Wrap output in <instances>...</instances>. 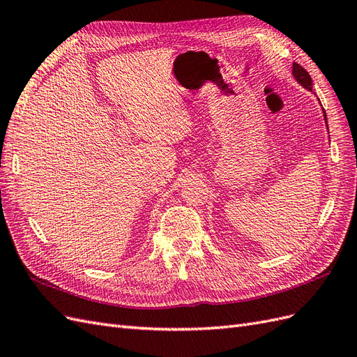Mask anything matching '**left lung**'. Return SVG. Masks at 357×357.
<instances>
[{"label":"left lung","mask_w":357,"mask_h":357,"mask_svg":"<svg viewBox=\"0 0 357 357\" xmlns=\"http://www.w3.org/2000/svg\"><path fill=\"white\" fill-rule=\"evenodd\" d=\"M291 74H294V79L296 80L298 84H301L302 88L307 89L308 92H312V80L310 77V74L304 68H302L299 63H294V67H291ZM321 110H323V117H325V123L328 126V119H326L325 109H323V107H321Z\"/></svg>","instance_id":"1"}]
</instances>
